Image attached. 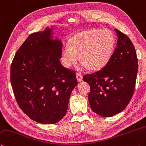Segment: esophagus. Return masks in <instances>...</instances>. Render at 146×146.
<instances>
[{
  "label": "esophagus",
  "instance_id": "obj_1",
  "mask_svg": "<svg viewBox=\"0 0 146 146\" xmlns=\"http://www.w3.org/2000/svg\"><path fill=\"white\" fill-rule=\"evenodd\" d=\"M76 79H77V80L78 82H81L82 80V76L81 74L76 73Z\"/></svg>",
  "mask_w": 146,
  "mask_h": 146
}]
</instances>
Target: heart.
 Instances as JSON below:
<instances>
[{
  "label": "heart",
  "mask_w": 146,
  "mask_h": 146,
  "mask_svg": "<svg viewBox=\"0 0 146 146\" xmlns=\"http://www.w3.org/2000/svg\"><path fill=\"white\" fill-rule=\"evenodd\" d=\"M115 39L112 32L92 30L82 32L71 38L70 45L62 51L63 64L70 68L78 61L79 55L83 61L82 67L97 70L107 65L112 57Z\"/></svg>",
  "instance_id": "b5f03b06"
}]
</instances>
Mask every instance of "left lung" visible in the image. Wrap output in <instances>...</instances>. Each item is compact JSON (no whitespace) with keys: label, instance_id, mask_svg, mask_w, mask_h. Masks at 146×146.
Segmentation results:
<instances>
[{"label":"left lung","instance_id":"left-lung-1","mask_svg":"<svg viewBox=\"0 0 146 146\" xmlns=\"http://www.w3.org/2000/svg\"><path fill=\"white\" fill-rule=\"evenodd\" d=\"M117 47L107 65L94 73L84 76L91 87L88 98L94 112L112 117L128 105L133 96L138 71L135 48L128 36L114 29Z\"/></svg>","mask_w":146,"mask_h":146}]
</instances>
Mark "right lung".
Returning a JSON list of instances; mask_svg holds the SVG:
<instances>
[{
  "label": "right lung",
  "instance_id": "obj_1",
  "mask_svg": "<svg viewBox=\"0 0 146 146\" xmlns=\"http://www.w3.org/2000/svg\"><path fill=\"white\" fill-rule=\"evenodd\" d=\"M62 41L53 27L31 34L11 66V83L21 109L31 119L55 124L64 117L77 85L75 72L62 66Z\"/></svg>",
  "mask_w": 146,
  "mask_h": 146
}]
</instances>
